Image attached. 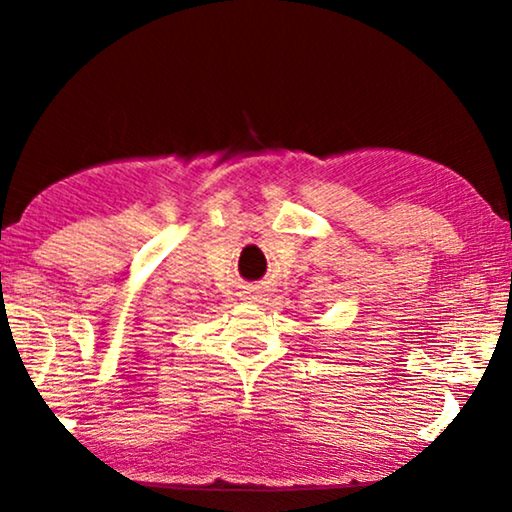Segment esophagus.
Listing matches in <instances>:
<instances>
[{
  "mask_svg": "<svg viewBox=\"0 0 512 512\" xmlns=\"http://www.w3.org/2000/svg\"><path fill=\"white\" fill-rule=\"evenodd\" d=\"M247 300H249V303H256V300H258V296H254V293H249V296H247Z\"/></svg>",
  "mask_w": 512,
  "mask_h": 512,
  "instance_id": "1",
  "label": "esophagus"
}]
</instances>
